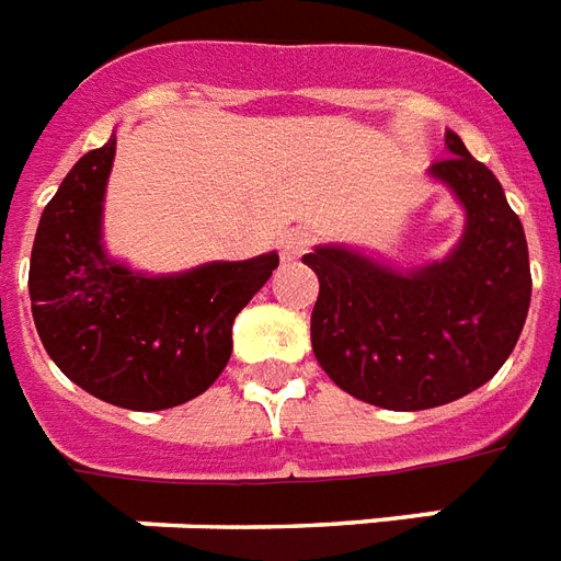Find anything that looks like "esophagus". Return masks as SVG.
<instances>
[{"label":"esophagus","instance_id":"1","mask_svg":"<svg viewBox=\"0 0 561 561\" xmlns=\"http://www.w3.org/2000/svg\"><path fill=\"white\" fill-rule=\"evenodd\" d=\"M309 243H312L309 231H304V228H289V231L280 237V257H284L286 263H289V260H298L307 252Z\"/></svg>","mask_w":561,"mask_h":561}]
</instances>
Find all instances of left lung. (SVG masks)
I'll use <instances>...</instances> for the list:
<instances>
[{"label":"left lung","instance_id":"8db88e82","mask_svg":"<svg viewBox=\"0 0 561 561\" xmlns=\"http://www.w3.org/2000/svg\"><path fill=\"white\" fill-rule=\"evenodd\" d=\"M446 147L432 176L463 203L466 234L443 263L393 272L342 245L304 254L321 280L309 321L318 365L342 391L391 411L446 405L490 382L530 309L522 219L455 133Z\"/></svg>","mask_w":561,"mask_h":561}]
</instances>
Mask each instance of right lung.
<instances>
[{
  "label": "right lung",
  "instance_id": "add662e5",
  "mask_svg": "<svg viewBox=\"0 0 561 561\" xmlns=\"http://www.w3.org/2000/svg\"><path fill=\"white\" fill-rule=\"evenodd\" d=\"M115 138L89 150L39 217L28 293L48 356L98 400L161 411L208 391L231 358L237 312L277 254L147 277L103 254V191Z\"/></svg>",
  "mask_w": 561,
  "mask_h": 561
}]
</instances>
